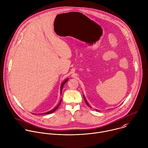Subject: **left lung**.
Listing matches in <instances>:
<instances>
[{"mask_svg":"<svg viewBox=\"0 0 148 148\" xmlns=\"http://www.w3.org/2000/svg\"><path fill=\"white\" fill-rule=\"evenodd\" d=\"M83 97H84V101H85V102H86V104H87V105H88V106H89V107H90V108H91V106H90V105H89V104H88V102H87V101H86V98H85V97H84V95H83ZM97 111H98V110H97Z\"/></svg>","mask_w":148,"mask_h":148,"instance_id":"8db88e82","label":"left lung"}]
</instances>
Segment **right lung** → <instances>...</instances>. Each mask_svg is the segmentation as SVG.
I'll return each mask as SVG.
<instances>
[{"label": "right lung", "instance_id": "obj_1", "mask_svg": "<svg viewBox=\"0 0 148 148\" xmlns=\"http://www.w3.org/2000/svg\"><path fill=\"white\" fill-rule=\"evenodd\" d=\"M68 80V79H66L64 82H63V83L61 84V93L62 92V88H63V87H64V85L65 84V83H66V82H67V81ZM61 101H62V99L60 101V103H58V105L55 108H54L53 109H52L51 110H50V111H49V112H46V113H42V114H50V113H53V112H54L56 110H57V109L58 108V106L60 105V104H61Z\"/></svg>", "mask_w": 148, "mask_h": 148}]
</instances>
